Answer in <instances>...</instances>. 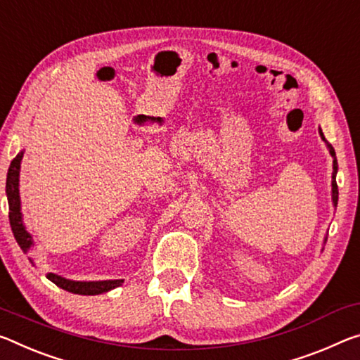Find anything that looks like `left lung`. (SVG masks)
<instances>
[{"mask_svg": "<svg viewBox=\"0 0 360 360\" xmlns=\"http://www.w3.org/2000/svg\"><path fill=\"white\" fill-rule=\"evenodd\" d=\"M321 136H322V139L327 142V147L330 149V153H332V157H333V174H332V193H333V195L332 197H333V203L336 207V203H338V186H336V171H338V162H336V155H335V150H333L332 144H330V142L325 139L322 131H321Z\"/></svg>", "mask_w": 360, "mask_h": 360, "instance_id": "8db88e82", "label": "left lung"}]
</instances>
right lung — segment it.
Masks as SVG:
<instances>
[{
  "instance_id": "right-lung-1",
  "label": "right lung",
  "mask_w": 360,
  "mask_h": 360,
  "mask_svg": "<svg viewBox=\"0 0 360 360\" xmlns=\"http://www.w3.org/2000/svg\"><path fill=\"white\" fill-rule=\"evenodd\" d=\"M22 157H24V152L17 153L15 158L9 165L8 178H6V195H8V203H9L11 229H13L15 240L20 245V248L24 250L25 253H28V250H30V247H32V236L25 231L24 224H22L20 198H19V169H20ZM28 261H30L32 264H35L33 256L30 253H28ZM46 277L51 282H54L57 287H60L62 290H67V292H70V293H77V295L105 293V292H108V290L120 287L123 282V281L73 282V281H67V278L56 276V274H46Z\"/></svg>"
}]
</instances>
